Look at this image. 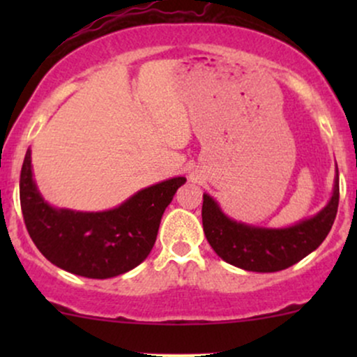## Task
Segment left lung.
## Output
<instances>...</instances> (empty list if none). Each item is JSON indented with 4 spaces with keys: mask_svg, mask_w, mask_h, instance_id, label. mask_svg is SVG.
<instances>
[{
    "mask_svg": "<svg viewBox=\"0 0 357 357\" xmlns=\"http://www.w3.org/2000/svg\"><path fill=\"white\" fill-rule=\"evenodd\" d=\"M339 171L329 202L314 216L289 227H257L227 215L213 196L203 195V230L216 255L227 264L248 272H278L312 253L329 235L337 215Z\"/></svg>",
    "mask_w": 357,
    "mask_h": 357,
    "instance_id": "left-lung-1",
    "label": "left lung"
}]
</instances>
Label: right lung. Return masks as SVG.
<instances>
[{
	"instance_id": "1",
	"label": "right lung",
	"mask_w": 357,
	"mask_h": 357,
	"mask_svg": "<svg viewBox=\"0 0 357 357\" xmlns=\"http://www.w3.org/2000/svg\"><path fill=\"white\" fill-rule=\"evenodd\" d=\"M184 183L183 176L169 178L104 211L56 208L36 186L28 149L20 176V202L26 230L47 260L65 272L102 280L129 272L146 260L162 213Z\"/></svg>"
}]
</instances>
